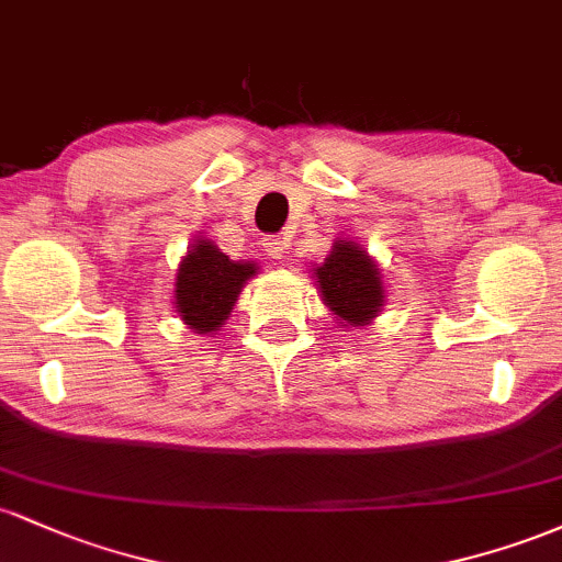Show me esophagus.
Here are the masks:
<instances>
[{
	"label": "esophagus",
	"mask_w": 562,
	"mask_h": 562,
	"mask_svg": "<svg viewBox=\"0 0 562 562\" xmlns=\"http://www.w3.org/2000/svg\"><path fill=\"white\" fill-rule=\"evenodd\" d=\"M261 245H263V254H267L269 259H285L288 243L282 240V237L267 235V237H263V240H261Z\"/></svg>",
	"instance_id": "obj_1"
}]
</instances>
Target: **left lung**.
Listing matches in <instances>:
<instances>
[{
    "label": "left lung",
    "mask_w": 562,
    "mask_h": 562,
    "mask_svg": "<svg viewBox=\"0 0 562 562\" xmlns=\"http://www.w3.org/2000/svg\"><path fill=\"white\" fill-rule=\"evenodd\" d=\"M330 312L348 325L359 327L378 317L383 306V282L367 250L353 243H335L330 256L314 269Z\"/></svg>",
    "instance_id": "left-lung-1"
}]
</instances>
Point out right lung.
I'll return each mask as SVG.
<instances>
[{
    "label": "right lung",
    "instance_id": "obj_1",
    "mask_svg": "<svg viewBox=\"0 0 562 562\" xmlns=\"http://www.w3.org/2000/svg\"><path fill=\"white\" fill-rule=\"evenodd\" d=\"M256 274V263H237L214 243L198 240L177 272V312L192 330L214 333L235 306L240 288Z\"/></svg>",
    "mask_w": 562,
    "mask_h": 562
}]
</instances>
